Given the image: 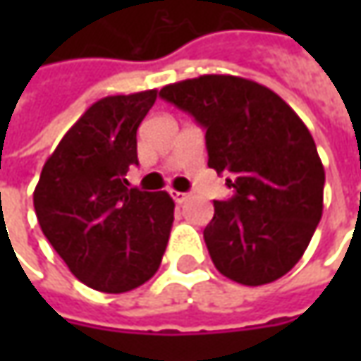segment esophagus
<instances>
[{"label": "esophagus", "mask_w": 361, "mask_h": 361, "mask_svg": "<svg viewBox=\"0 0 361 361\" xmlns=\"http://www.w3.org/2000/svg\"><path fill=\"white\" fill-rule=\"evenodd\" d=\"M171 197H173L176 204H183V202H187L190 199L188 192H180V190H171Z\"/></svg>", "instance_id": "1"}]
</instances>
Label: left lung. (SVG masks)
<instances>
[{"label": "left lung", "instance_id": "1", "mask_svg": "<svg viewBox=\"0 0 361 361\" xmlns=\"http://www.w3.org/2000/svg\"><path fill=\"white\" fill-rule=\"evenodd\" d=\"M160 98L204 128L209 166L235 190L213 202L202 231L216 269L241 285L283 277L324 213L326 173L307 126L275 92L239 76L183 80Z\"/></svg>", "mask_w": 361, "mask_h": 361}]
</instances>
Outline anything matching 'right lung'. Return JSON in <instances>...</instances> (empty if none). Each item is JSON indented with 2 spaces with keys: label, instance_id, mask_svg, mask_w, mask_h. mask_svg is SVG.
<instances>
[{
  "label": "right lung",
  "instance_id": "add662e5",
  "mask_svg": "<svg viewBox=\"0 0 361 361\" xmlns=\"http://www.w3.org/2000/svg\"><path fill=\"white\" fill-rule=\"evenodd\" d=\"M157 90L92 104L46 160L34 190L37 223L82 283L126 293L160 267L174 221L173 199L128 188L136 130Z\"/></svg>",
  "mask_w": 361,
  "mask_h": 361
}]
</instances>
